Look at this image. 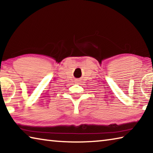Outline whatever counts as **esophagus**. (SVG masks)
Returning a JSON list of instances; mask_svg holds the SVG:
<instances>
[{
    "instance_id": "esophagus-1",
    "label": "esophagus",
    "mask_w": 153,
    "mask_h": 153,
    "mask_svg": "<svg viewBox=\"0 0 153 153\" xmlns=\"http://www.w3.org/2000/svg\"><path fill=\"white\" fill-rule=\"evenodd\" d=\"M76 82H79V81H80V79H76Z\"/></svg>"
}]
</instances>
